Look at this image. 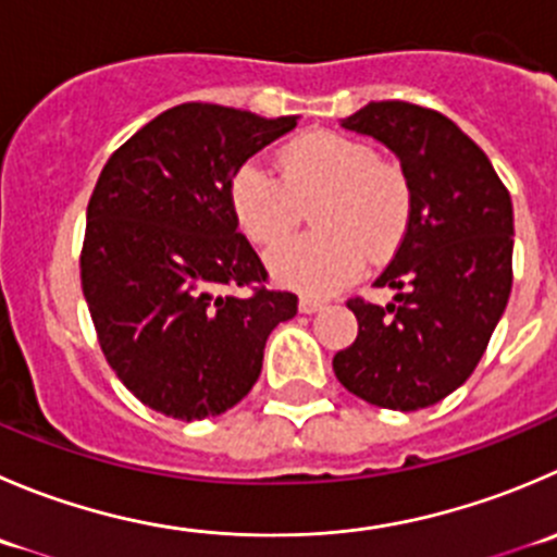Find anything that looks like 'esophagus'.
Wrapping results in <instances>:
<instances>
[{
	"mask_svg": "<svg viewBox=\"0 0 557 557\" xmlns=\"http://www.w3.org/2000/svg\"><path fill=\"white\" fill-rule=\"evenodd\" d=\"M323 310V301L318 299H310V296H301L299 299V312H305V315H312V312Z\"/></svg>",
	"mask_w": 557,
	"mask_h": 557,
	"instance_id": "esophagus-1",
	"label": "esophagus"
}]
</instances>
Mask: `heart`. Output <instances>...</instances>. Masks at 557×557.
Masks as SVG:
<instances>
[{
    "label": "heart",
    "mask_w": 557,
    "mask_h": 557,
    "mask_svg": "<svg viewBox=\"0 0 557 557\" xmlns=\"http://www.w3.org/2000/svg\"><path fill=\"white\" fill-rule=\"evenodd\" d=\"M312 209L318 234L274 247L267 267L280 285L307 296L345 288L367 258L383 263L397 252L410 220V187L403 171L383 163L370 144L350 135L307 133L280 154V176L245 163L231 180L236 223L256 245H277Z\"/></svg>",
    "instance_id": "1"
}]
</instances>
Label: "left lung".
I'll use <instances>...</instances> for the list:
<instances>
[{
	"mask_svg": "<svg viewBox=\"0 0 557 557\" xmlns=\"http://www.w3.org/2000/svg\"><path fill=\"white\" fill-rule=\"evenodd\" d=\"M399 158L410 220L375 280L386 307L350 299L354 345L334 356L337 381L377 408L419 410L471 377L511 294L515 212L493 163L451 119L403 100L343 119Z\"/></svg>",
	"mask_w": 557,
	"mask_h": 557,
	"instance_id": "obj_1",
	"label": "left lung"
}]
</instances>
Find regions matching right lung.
<instances>
[{
    "label": "right lung",
    "mask_w": 557,
    "mask_h": 557,
    "mask_svg": "<svg viewBox=\"0 0 557 557\" xmlns=\"http://www.w3.org/2000/svg\"><path fill=\"white\" fill-rule=\"evenodd\" d=\"M296 127L212 102L169 108L108 158L86 207L81 288L119 381L158 413L196 422L234 408L261 375L296 296L231 207L236 171ZM225 287H252L239 300Z\"/></svg>",
    "instance_id": "add662e5"
}]
</instances>
